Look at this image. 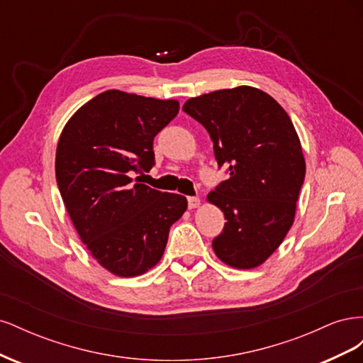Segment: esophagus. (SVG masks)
<instances>
[{"label": "esophagus", "mask_w": 363, "mask_h": 363, "mask_svg": "<svg viewBox=\"0 0 363 363\" xmlns=\"http://www.w3.org/2000/svg\"><path fill=\"white\" fill-rule=\"evenodd\" d=\"M188 203H189V208H196V207H200L201 200L199 199V196H189Z\"/></svg>", "instance_id": "1"}]
</instances>
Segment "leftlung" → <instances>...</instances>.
Wrapping results in <instances>:
<instances>
[{"instance_id": "left-lung-1", "label": "left lung", "mask_w": 363, "mask_h": 363, "mask_svg": "<svg viewBox=\"0 0 363 363\" xmlns=\"http://www.w3.org/2000/svg\"><path fill=\"white\" fill-rule=\"evenodd\" d=\"M183 111L207 130L218 167L230 177L207 195L227 223L216 257L236 269L260 267L294 224L306 160L289 115L257 87L238 86L189 98Z\"/></svg>"}]
</instances>
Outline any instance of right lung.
<instances>
[{
  "instance_id": "obj_1",
  "label": "right lung",
  "mask_w": 363,
  "mask_h": 363,
  "mask_svg": "<svg viewBox=\"0 0 363 363\" xmlns=\"http://www.w3.org/2000/svg\"><path fill=\"white\" fill-rule=\"evenodd\" d=\"M179 108L177 100L108 89L84 103L60 133L56 179L65 207L92 257L118 277L155 268L169 227L188 208L186 196L131 179L155 164L152 140Z\"/></svg>"
}]
</instances>
